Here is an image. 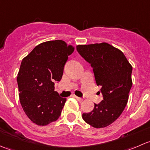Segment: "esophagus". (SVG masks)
Segmentation results:
<instances>
[{
  "mask_svg": "<svg viewBox=\"0 0 150 150\" xmlns=\"http://www.w3.org/2000/svg\"><path fill=\"white\" fill-rule=\"evenodd\" d=\"M75 96V97L76 98V99L78 101V102H82V101L83 100V99L82 98H80V97H78V96Z\"/></svg>",
  "mask_w": 150,
  "mask_h": 150,
  "instance_id": "1",
  "label": "esophagus"
}]
</instances>
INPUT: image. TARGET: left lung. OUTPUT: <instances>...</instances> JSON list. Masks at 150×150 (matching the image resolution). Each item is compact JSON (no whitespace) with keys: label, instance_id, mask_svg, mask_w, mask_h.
Instances as JSON below:
<instances>
[{"label":"left lung","instance_id":"left-lung-1","mask_svg":"<svg viewBox=\"0 0 150 150\" xmlns=\"http://www.w3.org/2000/svg\"><path fill=\"white\" fill-rule=\"evenodd\" d=\"M77 50L91 64L104 98L82 117L93 128H104L115 121L126 106L132 86V66L120 49L107 43L78 45Z\"/></svg>","mask_w":150,"mask_h":150}]
</instances>
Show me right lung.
Here are the masks:
<instances>
[{"instance_id": "right-lung-1", "label": "right lung", "mask_w": 150, "mask_h": 150, "mask_svg": "<svg viewBox=\"0 0 150 150\" xmlns=\"http://www.w3.org/2000/svg\"><path fill=\"white\" fill-rule=\"evenodd\" d=\"M74 50L64 40H49L38 45L22 59L17 75L19 100L33 123L44 126L59 117L67 99L54 91V82L62 79Z\"/></svg>"}]
</instances>
